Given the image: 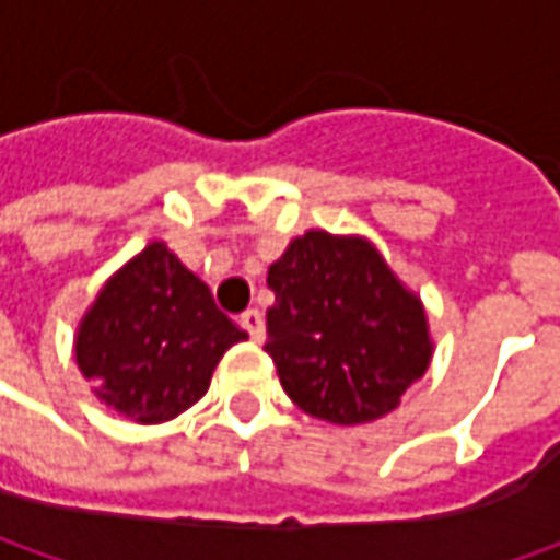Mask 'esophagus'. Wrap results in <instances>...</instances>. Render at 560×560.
<instances>
[{"mask_svg":"<svg viewBox=\"0 0 560 560\" xmlns=\"http://www.w3.org/2000/svg\"><path fill=\"white\" fill-rule=\"evenodd\" d=\"M240 324L246 327L248 336H252L255 342H261V339H265V314L258 312V308H248V312L240 314Z\"/></svg>","mask_w":560,"mask_h":560,"instance_id":"obj_1","label":"esophagus"}]
</instances>
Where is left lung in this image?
I'll list each match as a JSON object with an SVG mask.
<instances>
[{
	"mask_svg": "<svg viewBox=\"0 0 560 560\" xmlns=\"http://www.w3.org/2000/svg\"><path fill=\"white\" fill-rule=\"evenodd\" d=\"M265 352L312 418L355 427L398 408L427 374V308L368 236L308 230L268 268Z\"/></svg>",
	"mask_w": 560,
	"mask_h": 560,
	"instance_id": "8db88e82",
	"label": "left lung"
}]
</instances>
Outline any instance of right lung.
Masks as SVG:
<instances>
[{"label":"right lung","instance_id":"right-lung-1","mask_svg":"<svg viewBox=\"0 0 560 560\" xmlns=\"http://www.w3.org/2000/svg\"><path fill=\"white\" fill-rule=\"evenodd\" d=\"M248 339L202 280L155 240L118 268L80 317L74 361L112 411L164 423L192 408L230 346Z\"/></svg>","mask_w":560,"mask_h":560}]
</instances>
